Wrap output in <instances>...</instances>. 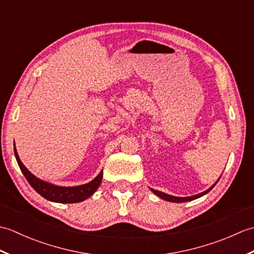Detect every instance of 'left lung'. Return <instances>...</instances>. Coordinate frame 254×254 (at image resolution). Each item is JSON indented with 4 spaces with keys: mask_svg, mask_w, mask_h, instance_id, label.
<instances>
[{
    "mask_svg": "<svg viewBox=\"0 0 254 254\" xmlns=\"http://www.w3.org/2000/svg\"><path fill=\"white\" fill-rule=\"evenodd\" d=\"M219 179H220V177H219ZM218 179V180H219ZM218 180L214 183V185L210 187V188H208L206 191H204V192H201V193H198V194H195V195H191V196H185V197H180V196H174V195H170V194H167V193H164V192H161V191H157V190H154V189H152V188H149L150 189V191H152L154 194H156V195L157 196H159L160 198H163V199H165V201H168V202H174V203H182V202H189V201H193V199H196V198H198V197H201V196H203V195H205V194H207L210 190H212V189L216 186V183L218 182Z\"/></svg>",
    "mask_w": 254,
    "mask_h": 254,
    "instance_id": "obj_1",
    "label": "left lung"
}]
</instances>
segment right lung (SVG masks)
I'll list each match as a JSON object with an SVG mask.
<instances>
[{
  "label": "right lung",
  "instance_id": "add662e5",
  "mask_svg": "<svg viewBox=\"0 0 254 254\" xmlns=\"http://www.w3.org/2000/svg\"><path fill=\"white\" fill-rule=\"evenodd\" d=\"M14 153L16 160H17V164L19 168L23 172V175L29 182V185L34 188V190L40 194L42 197H45L48 201L56 202V203H78L83 202L86 198L93 195L96 192L97 189L99 188L101 180H102V175L104 172L102 170L99 172L98 176L94 178L93 180L88 183H85V185L80 186H75V187H61L53 185L51 182L45 181L39 178L36 177L34 174L26 168L24 164L21 163L19 159V156L17 154V150H16L15 144H14Z\"/></svg>",
  "mask_w": 254,
  "mask_h": 254
}]
</instances>
